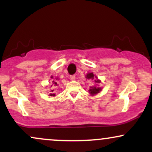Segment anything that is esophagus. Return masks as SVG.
<instances>
[{
  "label": "esophagus",
  "mask_w": 152,
  "mask_h": 152,
  "mask_svg": "<svg viewBox=\"0 0 152 152\" xmlns=\"http://www.w3.org/2000/svg\"><path fill=\"white\" fill-rule=\"evenodd\" d=\"M75 78H76V76L75 75H71V76H70V80H71V81H74V80H75Z\"/></svg>",
  "instance_id": "obj_1"
}]
</instances>
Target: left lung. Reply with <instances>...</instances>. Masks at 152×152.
I'll return each instance as SVG.
<instances>
[{
    "mask_svg": "<svg viewBox=\"0 0 152 152\" xmlns=\"http://www.w3.org/2000/svg\"><path fill=\"white\" fill-rule=\"evenodd\" d=\"M86 78L88 80H94L95 83H96V84L94 85L93 86H90V89L88 90V93L90 94L91 96H95L102 91V87H99V85H98L99 83H101V81L98 79V77L96 76H95L94 74V73H88L86 75Z\"/></svg>",
    "mask_w": 152,
    "mask_h": 152,
    "instance_id": "obj_1",
    "label": "left lung"
}]
</instances>
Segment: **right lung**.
I'll return each mask as SVG.
<instances>
[{
	"instance_id": "right-lung-1",
	"label": "right lung",
	"mask_w": 152,
	"mask_h": 152,
	"mask_svg": "<svg viewBox=\"0 0 152 152\" xmlns=\"http://www.w3.org/2000/svg\"><path fill=\"white\" fill-rule=\"evenodd\" d=\"M50 78L52 79V81L51 83H50V87H51V89L50 91V93H49V95L50 96H56V93L55 91H54V88H56V86H58V78H53V76H50Z\"/></svg>"
}]
</instances>
